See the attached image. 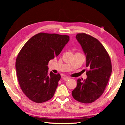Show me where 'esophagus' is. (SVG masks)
<instances>
[{"label": "esophagus", "mask_w": 125, "mask_h": 125, "mask_svg": "<svg viewBox=\"0 0 125 125\" xmlns=\"http://www.w3.org/2000/svg\"><path fill=\"white\" fill-rule=\"evenodd\" d=\"M62 79L64 80V81H68V80L70 79L69 77H62Z\"/></svg>", "instance_id": "34e87169"}]
</instances>
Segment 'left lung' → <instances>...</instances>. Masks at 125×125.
<instances>
[{
    "instance_id": "1",
    "label": "left lung",
    "mask_w": 125,
    "mask_h": 125,
    "mask_svg": "<svg viewBox=\"0 0 125 125\" xmlns=\"http://www.w3.org/2000/svg\"><path fill=\"white\" fill-rule=\"evenodd\" d=\"M76 38L86 55L88 70L86 79L78 78L72 94L78 102L90 104L104 93L112 74V62L108 53L97 39L85 33L77 34Z\"/></svg>"
}]
</instances>
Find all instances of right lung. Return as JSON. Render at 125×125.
<instances>
[{"mask_svg": "<svg viewBox=\"0 0 125 125\" xmlns=\"http://www.w3.org/2000/svg\"><path fill=\"white\" fill-rule=\"evenodd\" d=\"M69 40L68 35L41 32L32 36L19 53L15 65L18 82L32 101L42 103L54 95L61 76L49 73L48 65Z\"/></svg>", "mask_w": 125, "mask_h": 125, "instance_id": "add662e5", "label": "right lung"}]
</instances>
